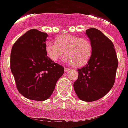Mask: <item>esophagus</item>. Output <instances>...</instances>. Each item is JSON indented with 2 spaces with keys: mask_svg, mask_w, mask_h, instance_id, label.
I'll list each match as a JSON object with an SVG mask.
<instances>
[{
  "mask_svg": "<svg viewBox=\"0 0 128 128\" xmlns=\"http://www.w3.org/2000/svg\"><path fill=\"white\" fill-rule=\"evenodd\" d=\"M70 70V68H64V71L65 72H68Z\"/></svg>",
  "mask_w": 128,
  "mask_h": 128,
  "instance_id": "1",
  "label": "esophagus"
}]
</instances>
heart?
Masks as SVG:
<instances>
[{
    "label": "heart",
    "instance_id": "obj_1",
    "mask_svg": "<svg viewBox=\"0 0 128 128\" xmlns=\"http://www.w3.org/2000/svg\"><path fill=\"white\" fill-rule=\"evenodd\" d=\"M46 52L51 60L57 62L66 53L64 60L77 67L84 66L91 58L93 46L89 39L74 35H61L56 41L46 42Z\"/></svg>",
    "mask_w": 128,
    "mask_h": 128
}]
</instances>
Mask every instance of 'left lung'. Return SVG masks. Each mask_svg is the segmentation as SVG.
Listing matches in <instances>:
<instances>
[{
    "label": "left lung",
    "instance_id": "1",
    "mask_svg": "<svg viewBox=\"0 0 128 128\" xmlns=\"http://www.w3.org/2000/svg\"><path fill=\"white\" fill-rule=\"evenodd\" d=\"M86 34L92 43L93 52L88 64L78 70L74 89L80 100L92 102L103 97L112 89L118 62L114 44L100 31L90 28Z\"/></svg>",
    "mask_w": 128,
    "mask_h": 128
}]
</instances>
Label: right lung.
<instances>
[{
    "label": "right lung",
    "mask_w": 128,
    "mask_h": 128,
    "mask_svg": "<svg viewBox=\"0 0 128 128\" xmlns=\"http://www.w3.org/2000/svg\"><path fill=\"white\" fill-rule=\"evenodd\" d=\"M48 36L46 33L32 29L21 36L12 46L10 70L18 91L30 100L48 99L64 74V67L47 56Z\"/></svg>",
    "instance_id": "add662e5"
}]
</instances>
